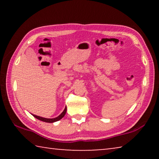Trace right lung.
<instances>
[{
  "instance_id": "add662e5",
  "label": "right lung",
  "mask_w": 159,
  "mask_h": 159,
  "mask_svg": "<svg viewBox=\"0 0 159 159\" xmlns=\"http://www.w3.org/2000/svg\"><path fill=\"white\" fill-rule=\"evenodd\" d=\"M66 107H65V109H64V110L60 115H59L57 117L54 118H47L39 116H36V115H34V114H32V115H33L35 118H36L37 119L41 120V121L46 122V123H54V122L58 121V120H60V119H61V118H62L64 116V115L66 114Z\"/></svg>"
}]
</instances>
